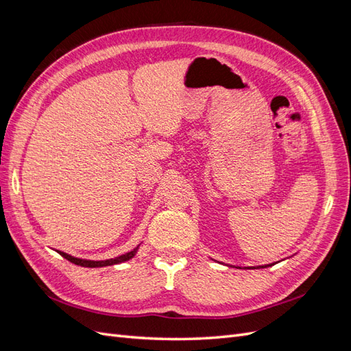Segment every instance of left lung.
Segmentation results:
<instances>
[{
  "label": "left lung",
  "instance_id": "8db88e82",
  "mask_svg": "<svg viewBox=\"0 0 351 351\" xmlns=\"http://www.w3.org/2000/svg\"><path fill=\"white\" fill-rule=\"evenodd\" d=\"M272 265H274V263H271V265H265V267H258V268H267V267H272ZM252 269H256V268H254V267H253Z\"/></svg>",
  "mask_w": 351,
  "mask_h": 351
}]
</instances>
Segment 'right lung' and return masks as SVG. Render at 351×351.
<instances>
[{
  "label": "right lung",
  "instance_id": "right-lung-1",
  "mask_svg": "<svg viewBox=\"0 0 351 351\" xmlns=\"http://www.w3.org/2000/svg\"><path fill=\"white\" fill-rule=\"evenodd\" d=\"M137 249H139V246L134 247L132 252L125 253V254H121V256L119 258H114V259H107V261H86V259H79V258H74V256H70V254L64 253V252H60L57 250L62 258H66L67 261H70L71 263L74 265H80V267H86V268H101V267H110V265H117V263H121V262H125L132 259L134 254L137 253Z\"/></svg>",
  "mask_w": 351,
  "mask_h": 351
}]
</instances>
